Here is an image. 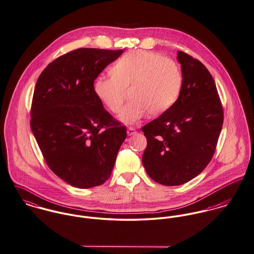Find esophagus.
Wrapping results in <instances>:
<instances>
[{
    "label": "esophagus",
    "mask_w": 254,
    "mask_h": 254,
    "mask_svg": "<svg viewBox=\"0 0 254 254\" xmlns=\"http://www.w3.org/2000/svg\"><path fill=\"white\" fill-rule=\"evenodd\" d=\"M127 135H133V134H135V133H136V130H135V128H134V127H127Z\"/></svg>",
    "instance_id": "esophagus-1"
}]
</instances>
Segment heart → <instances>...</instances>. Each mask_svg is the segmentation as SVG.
Returning a JSON list of instances; mask_svg holds the SVG:
<instances>
[{"label": "heart", "instance_id": "b5f03b06", "mask_svg": "<svg viewBox=\"0 0 254 254\" xmlns=\"http://www.w3.org/2000/svg\"><path fill=\"white\" fill-rule=\"evenodd\" d=\"M110 73L111 76L96 79L94 92L113 113L121 112L129 94L131 100L120 116L126 124L136 122L145 114L157 117L166 113L177 101L183 84L179 66L153 52L124 55L114 63Z\"/></svg>", "mask_w": 254, "mask_h": 254}]
</instances>
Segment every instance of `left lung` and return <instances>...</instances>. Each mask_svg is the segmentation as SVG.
Wrapping results in <instances>:
<instances>
[{
  "label": "left lung",
  "instance_id": "8db88e82",
  "mask_svg": "<svg viewBox=\"0 0 254 254\" xmlns=\"http://www.w3.org/2000/svg\"><path fill=\"white\" fill-rule=\"evenodd\" d=\"M183 84L166 113L142 127L147 138L142 163L148 175L166 186L184 184L211 161L223 125V107L212 76L196 58L177 53Z\"/></svg>",
  "mask_w": 254,
  "mask_h": 254
}]
</instances>
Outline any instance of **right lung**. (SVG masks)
Returning a JSON list of instances; mask_svg holds the SVG:
<instances>
[{"instance_id": "add662e5", "label": "right lung", "mask_w": 254, "mask_h": 254, "mask_svg": "<svg viewBox=\"0 0 254 254\" xmlns=\"http://www.w3.org/2000/svg\"><path fill=\"white\" fill-rule=\"evenodd\" d=\"M123 50L78 49L57 57L35 86L30 127L49 168L87 189L111 175L127 127L106 111L93 83Z\"/></svg>"}]
</instances>
